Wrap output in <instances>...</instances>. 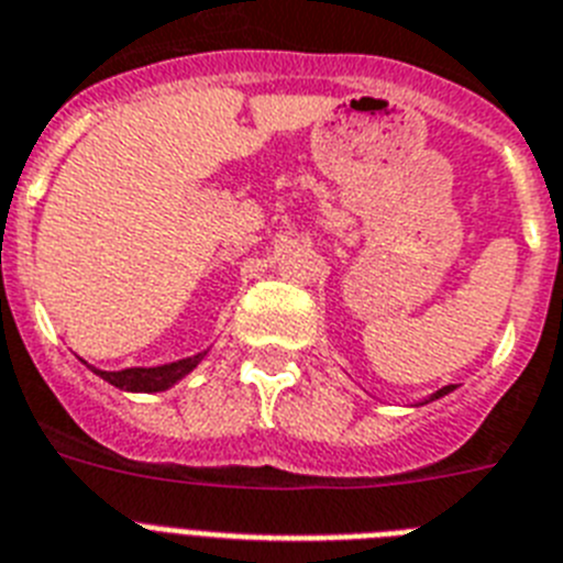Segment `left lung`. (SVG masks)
<instances>
[{
	"mask_svg": "<svg viewBox=\"0 0 563 563\" xmlns=\"http://www.w3.org/2000/svg\"><path fill=\"white\" fill-rule=\"evenodd\" d=\"M452 389H455V386H443V389H438V391H434V395H432V398H429V400H438V398H443V395H450Z\"/></svg>",
	"mask_w": 563,
	"mask_h": 563,
	"instance_id": "8db88e82",
	"label": "left lung"
}]
</instances>
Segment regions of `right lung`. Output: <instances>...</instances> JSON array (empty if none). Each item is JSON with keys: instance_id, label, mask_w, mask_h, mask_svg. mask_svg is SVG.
<instances>
[{"instance_id": "right-lung-1", "label": "right lung", "mask_w": 563, "mask_h": 563, "mask_svg": "<svg viewBox=\"0 0 563 563\" xmlns=\"http://www.w3.org/2000/svg\"><path fill=\"white\" fill-rule=\"evenodd\" d=\"M206 357V352L194 354V357H186V361H177V363H165V366H157V369H122V372H97L102 380L113 384L117 389H125V391H163L168 386H174L177 380L188 375V372L197 366V363Z\"/></svg>"}]
</instances>
